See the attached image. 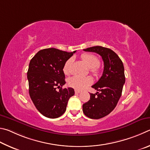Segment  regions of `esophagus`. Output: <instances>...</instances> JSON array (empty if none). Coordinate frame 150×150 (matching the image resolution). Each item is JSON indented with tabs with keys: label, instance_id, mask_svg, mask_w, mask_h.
Here are the masks:
<instances>
[{
	"label": "esophagus",
	"instance_id": "obj_1",
	"mask_svg": "<svg viewBox=\"0 0 150 150\" xmlns=\"http://www.w3.org/2000/svg\"><path fill=\"white\" fill-rule=\"evenodd\" d=\"M81 91L80 90H75V93H80Z\"/></svg>",
	"mask_w": 150,
	"mask_h": 150
}]
</instances>
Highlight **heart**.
Listing matches in <instances>:
<instances>
[{
    "mask_svg": "<svg viewBox=\"0 0 150 150\" xmlns=\"http://www.w3.org/2000/svg\"><path fill=\"white\" fill-rule=\"evenodd\" d=\"M82 59L84 61L86 65L90 68V72L95 76H98L100 73V68L99 67V60L98 57L92 54L85 53L82 55ZM72 62V59H69L65 62L63 66V72L66 75L70 74V67ZM93 82V80L90 76L80 77L78 76L71 77L68 80V84L76 90H82L86 87L90 86Z\"/></svg>",
    "mask_w": 150,
    "mask_h": 150,
    "instance_id": "b5f03b06",
    "label": "heart"
}]
</instances>
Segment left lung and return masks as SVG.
Instances as JSON below:
<instances>
[{"label":"left lung","mask_w":150,"mask_h":150,"mask_svg":"<svg viewBox=\"0 0 150 150\" xmlns=\"http://www.w3.org/2000/svg\"><path fill=\"white\" fill-rule=\"evenodd\" d=\"M83 51L96 52L103 60V74L98 82L91 86L99 92L90 93V99L82 107L86 116L99 119L109 115L117 106L125 83V68L122 60L111 49L96 46Z\"/></svg>","instance_id":"8db88e82"}]
</instances>
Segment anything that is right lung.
Listing matches in <instances>:
<instances>
[{"mask_svg":"<svg viewBox=\"0 0 150 150\" xmlns=\"http://www.w3.org/2000/svg\"><path fill=\"white\" fill-rule=\"evenodd\" d=\"M75 52L45 49L30 60L27 73L29 93L36 109L45 117L55 119L61 116L68 99L74 95L73 88L62 89V86L66 83L63 66Z\"/></svg>","mask_w":150,"mask_h":150,"instance_id":"1","label":"right lung"}]
</instances>
